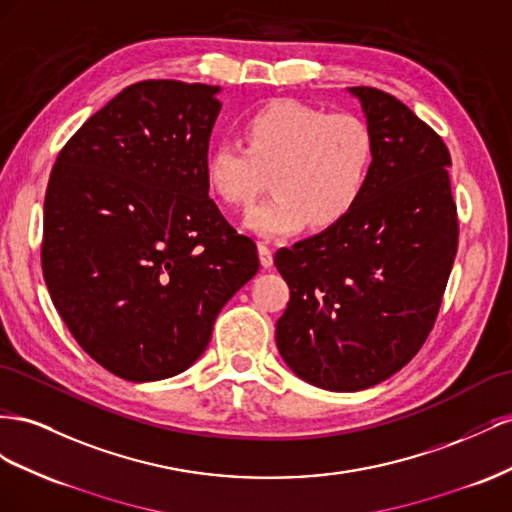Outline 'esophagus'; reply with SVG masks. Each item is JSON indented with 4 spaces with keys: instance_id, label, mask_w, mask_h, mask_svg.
I'll return each instance as SVG.
<instances>
[{
    "instance_id": "esophagus-1",
    "label": "esophagus",
    "mask_w": 512,
    "mask_h": 512,
    "mask_svg": "<svg viewBox=\"0 0 512 512\" xmlns=\"http://www.w3.org/2000/svg\"><path fill=\"white\" fill-rule=\"evenodd\" d=\"M257 251H259V261H261V266H264V268H270V266H272V261H274L270 244H268V242H257Z\"/></svg>"
}]
</instances>
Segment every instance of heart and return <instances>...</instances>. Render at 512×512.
Masks as SVG:
<instances>
[{"label": "heart", "mask_w": 512, "mask_h": 512, "mask_svg": "<svg viewBox=\"0 0 512 512\" xmlns=\"http://www.w3.org/2000/svg\"><path fill=\"white\" fill-rule=\"evenodd\" d=\"M240 141H218L203 160L208 191L246 208L268 186L274 195L248 212L259 236H289L306 223L330 229L354 212L375 165L369 124L352 113H328L298 100H274L242 124Z\"/></svg>", "instance_id": "b5f03b06"}]
</instances>
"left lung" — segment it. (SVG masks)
<instances>
[{
	"instance_id": "1",
	"label": "left lung",
	"mask_w": 512,
	"mask_h": 512,
	"mask_svg": "<svg viewBox=\"0 0 512 512\" xmlns=\"http://www.w3.org/2000/svg\"><path fill=\"white\" fill-rule=\"evenodd\" d=\"M375 139L367 191L345 221L283 246L276 347L304 382L356 392L410 362L433 330L459 221L442 137L394 96L349 87Z\"/></svg>"
}]
</instances>
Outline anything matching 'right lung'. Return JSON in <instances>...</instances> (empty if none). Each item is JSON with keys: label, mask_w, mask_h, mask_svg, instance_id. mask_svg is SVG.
Masks as SVG:
<instances>
[{"label": "right lung", "mask_w": 512, "mask_h": 512, "mask_svg": "<svg viewBox=\"0 0 512 512\" xmlns=\"http://www.w3.org/2000/svg\"><path fill=\"white\" fill-rule=\"evenodd\" d=\"M221 87L128 85L57 156L42 274L70 334L128 382L182 373L259 270L257 246L208 197L203 160Z\"/></svg>", "instance_id": "obj_1"}]
</instances>
